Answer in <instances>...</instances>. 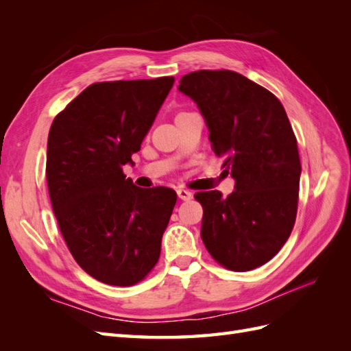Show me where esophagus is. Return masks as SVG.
Here are the masks:
<instances>
[{
  "instance_id": "34e87169",
  "label": "esophagus",
  "mask_w": 351,
  "mask_h": 351,
  "mask_svg": "<svg viewBox=\"0 0 351 351\" xmlns=\"http://www.w3.org/2000/svg\"><path fill=\"white\" fill-rule=\"evenodd\" d=\"M177 196L180 200H190L193 197V195L189 192V190H184V189H178L177 190Z\"/></svg>"
}]
</instances>
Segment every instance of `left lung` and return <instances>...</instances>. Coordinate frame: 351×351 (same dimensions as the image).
<instances>
[{
    "mask_svg": "<svg viewBox=\"0 0 351 351\" xmlns=\"http://www.w3.org/2000/svg\"><path fill=\"white\" fill-rule=\"evenodd\" d=\"M180 92L205 117L209 141L236 190L199 192L200 236L222 267L244 272L261 267L289 240L297 215L300 156L282 104L272 92L231 70L186 74Z\"/></svg>",
    "mask_w": 351,
    "mask_h": 351,
    "instance_id": "left-lung-1",
    "label": "left lung"
}]
</instances>
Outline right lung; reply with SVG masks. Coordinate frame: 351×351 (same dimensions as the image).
<instances>
[{"instance_id":"1","label":"right lung","mask_w":351,"mask_h":351,"mask_svg":"<svg viewBox=\"0 0 351 351\" xmlns=\"http://www.w3.org/2000/svg\"><path fill=\"white\" fill-rule=\"evenodd\" d=\"M174 77L98 82L56 115L47 147L52 210L71 256L104 284L130 287L159 259L173 189H141L123 165L143 137Z\"/></svg>"}]
</instances>
